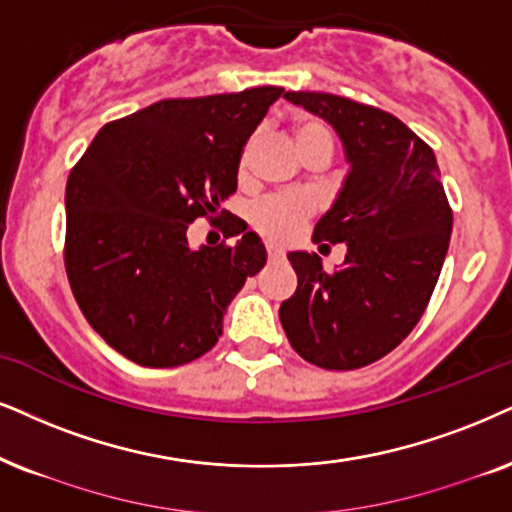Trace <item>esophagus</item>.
Here are the masks:
<instances>
[{"instance_id": "1", "label": "esophagus", "mask_w": 512, "mask_h": 512, "mask_svg": "<svg viewBox=\"0 0 512 512\" xmlns=\"http://www.w3.org/2000/svg\"><path fill=\"white\" fill-rule=\"evenodd\" d=\"M267 255H269V262H278V260H281V257H283V252L278 250V248H274V245H269Z\"/></svg>"}]
</instances>
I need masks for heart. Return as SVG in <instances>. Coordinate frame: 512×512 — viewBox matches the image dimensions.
I'll return each mask as SVG.
<instances>
[{
    "instance_id": "obj_1",
    "label": "heart",
    "mask_w": 512,
    "mask_h": 512,
    "mask_svg": "<svg viewBox=\"0 0 512 512\" xmlns=\"http://www.w3.org/2000/svg\"><path fill=\"white\" fill-rule=\"evenodd\" d=\"M293 134V144L304 160L312 153H326L331 158L333 153V137L331 129L323 125L321 120L300 118L290 129ZM248 153V151H245ZM245 153L241 165H245ZM309 217V205L300 198H274L264 200L252 210V224L264 238L276 243H286L297 234L300 224Z\"/></svg>"
}]
</instances>
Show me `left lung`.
I'll return each mask as SVG.
<instances>
[{
  "label": "left lung",
  "instance_id": "8db88e82",
  "mask_svg": "<svg viewBox=\"0 0 512 512\" xmlns=\"http://www.w3.org/2000/svg\"><path fill=\"white\" fill-rule=\"evenodd\" d=\"M283 99L335 129L349 170L312 236L321 248L345 243V262L326 271L316 252H288L297 290L278 316L302 359L352 371L383 359L420 321L454 217L435 153L399 118L321 92Z\"/></svg>",
  "mask_w": 512,
  "mask_h": 512
}]
</instances>
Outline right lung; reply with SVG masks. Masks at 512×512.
I'll use <instances>...</instances> for the list:
<instances>
[{
    "label": "right lung",
    "mask_w": 512,
    "mask_h": 512,
    "mask_svg": "<svg viewBox=\"0 0 512 512\" xmlns=\"http://www.w3.org/2000/svg\"><path fill=\"white\" fill-rule=\"evenodd\" d=\"M281 87L158 101L99 129L66 186V271L89 326L141 366L189 364L215 347L224 312L267 250L243 219L234 245L191 248L196 217L238 186L250 134Z\"/></svg>",
    "instance_id": "1"
}]
</instances>
